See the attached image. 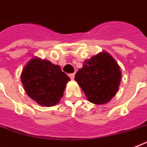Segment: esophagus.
<instances>
[{
	"instance_id": "1",
	"label": "esophagus",
	"mask_w": 147,
	"mask_h": 147,
	"mask_svg": "<svg viewBox=\"0 0 147 147\" xmlns=\"http://www.w3.org/2000/svg\"><path fill=\"white\" fill-rule=\"evenodd\" d=\"M69 78H71V79H74V78H75V73L69 74Z\"/></svg>"
}]
</instances>
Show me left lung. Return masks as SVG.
<instances>
[{
    "label": "left lung",
    "mask_w": 147,
    "mask_h": 147,
    "mask_svg": "<svg viewBox=\"0 0 147 147\" xmlns=\"http://www.w3.org/2000/svg\"><path fill=\"white\" fill-rule=\"evenodd\" d=\"M75 80L90 102L100 105L108 102L118 91L120 67L107 52H101L84 61Z\"/></svg>",
    "instance_id": "obj_1"
}]
</instances>
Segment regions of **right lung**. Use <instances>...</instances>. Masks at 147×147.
I'll use <instances>...</instances> for the list:
<instances>
[{
  "label": "right lung",
  "mask_w": 147,
  "mask_h": 147,
  "mask_svg": "<svg viewBox=\"0 0 147 147\" xmlns=\"http://www.w3.org/2000/svg\"><path fill=\"white\" fill-rule=\"evenodd\" d=\"M21 79L29 97L45 106L59 103L66 83L70 80L59 65L36 58L24 67Z\"/></svg>",
  "instance_id": "add662e5"
}]
</instances>
